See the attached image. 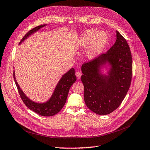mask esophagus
Instances as JSON below:
<instances>
[{
    "mask_svg": "<svg viewBox=\"0 0 150 150\" xmlns=\"http://www.w3.org/2000/svg\"><path fill=\"white\" fill-rule=\"evenodd\" d=\"M75 75L76 76V78H77L78 79H80L81 76H82V74H81V72H80V71H76Z\"/></svg>",
    "mask_w": 150,
    "mask_h": 150,
    "instance_id": "obj_1",
    "label": "esophagus"
}]
</instances>
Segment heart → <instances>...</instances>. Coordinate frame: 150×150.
Instances as JSON below:
<instances>
[{"instance_id": "1", "label": "heart", "mask_w": 150, "mask_h": 150, "mask_svg": "<svg viewBox=\"0 0 150 150\" xmlns=\"http://www.w3.org/2000/svg\"><path fill=\"white\" fill-rule=\"evenodd\" d=\"M108 42V36L104 32L96 29H89L83 33L78 40L80 48H85L89 46L87 51L88 59H93L99 54Z\"/></svg>"}]
</instances>
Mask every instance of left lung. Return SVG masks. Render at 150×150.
Segmentation results:
<instances>
[{"label": "left lung", "mask_w": 150, "mask_h": 150, "mask_svg": "<svg viewBox=\"0 0 150 150\" xmlns=\"http://www.w3.org/2000/svg\"><path fill=\"white\" fill-rule=\"evenodd\" d=\"M81 70L88 108L99 115L113 112L125 99L131 82L132 61L126 40L116 31V41L108 52L83 64Z\"/></svg>", "instance_id": "8db88e82"}]
</instances>
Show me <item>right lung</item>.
<instances>
[{"mask_svg": "<svg viewBox=\"0 0 150 150\" xmlns=\"http://www.w3.org/2000/svg\"><path fill=\"white\" fill-rule=\"evenodd\" d=\"M47 24H41L32 29L25 35L19 42L22 43L25 40L35 33L41 28L46 26ZM14 79L17 87H18L19 95L25 105L28 108L38 114L42 116H52L62 110L67 101L68 92L73 83L75 82L76 77L75 74V69L71 68L65 74L63 75L59 80L56 87L50 99L45 102H36L30 99L24 93L23 91L19 85L16 79L15 71L14 70Z\"/></svg>", "mask_w": 150, "mask_h": 150, "instance_id": "obj_1", "label": "right lung"}]
</instances>
